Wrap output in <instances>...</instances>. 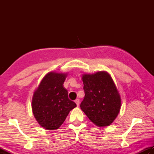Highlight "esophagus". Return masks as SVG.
<instances>
[{
  "label": "esophagus",
  "instance_id": "1",
  "mask_svg": "<svg viewBox=\"0 0 154 154\" xmlns=\"http://www.w3.org/2000/svg\"><path fill=\"white\" fill-rule=\"evenodd\" d=\"M75 102V103H76V105H77V106L79 105V99H76Z\"/></svg>",
  "mask_w": 154,
  "mask_h": 154
}]
</instances>
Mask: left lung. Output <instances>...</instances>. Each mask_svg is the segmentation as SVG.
Listing matches in <instances>:
<instances>
[{"label": "left lung", "mask_w": 154, "mask_h": 154, "mask_svg": "<svg viewBox=\"0 0 154 154\" xmlns=\"http://www.w3.org/2000/svg\"><path fill=\"white\" fill-rule=\"evenodd\" d=\"M85 97L80 107L90 120L98 127L109 126L121 108L120 95L107 72L82 75Z\"/></svg>", "instance_id": "obj_1"}]
</instances>
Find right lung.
Segmentation results:
<instances>
[{
    "instance_id": "obj_1",
    "label": "right lung",
    "mask_w": 154,
    "mask_h": 154,
    "mask_svg": "<svg viewBox=\"0 0 154 154\" xmlns=\"http://www.w3.org/2000/svg\"><path fill=\"white\" fill-rule=\"evenodd\" d=\"M67 73L49 72L41 80L33 94L32 109L40 126L49 130L58 129L77 105L69 98L63 87Z\"/></svg>"
}]
</instances>
